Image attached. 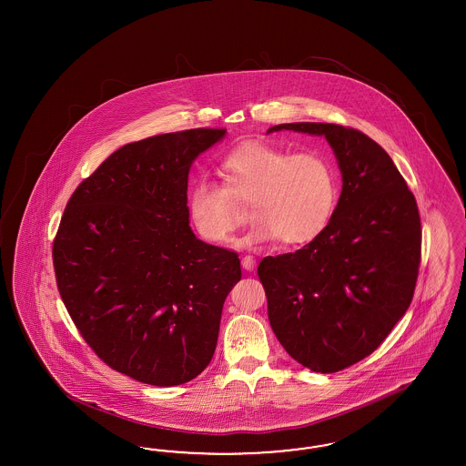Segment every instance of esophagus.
<instances>
[{
  "label": "esophagus",
  "mask_w": 466,
  "mask_h": 466,
  "mask_svg": "<svg viewBox=\"0 0 466 466\" xmlns=\"http://www.w3.org/2000/svg\"><path fill=\"white\" fill-rule=\"evenodd\" d=\"M240 265H242V268L248 269V271H253L256 268V261H254L253 256H244L240 259Z\"/></svg>",
  "instance_id": "34e87169"
}]
</instances>
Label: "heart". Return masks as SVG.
Returning <instances> with one entry per match:
<instances>
[{
	"label": "heart",
	"instance_id": "heart-1",
	"mask_svg": "<svg viewBox=\"0 0 466 466\" xmlns=\"http://www.w3.org/2000/svg\"><path fill=\"white\" fill-rule=\"evenodd\" d=\"M224 186L201 177L187 195V215L208 242L230 239L240 224L230 194L251 201L254 222L242 246L280 239L302 246L319 238L331 222L339 198L337 169L318 152L292 154L271 145H244L222 160Z\"/></svg>",
	"mask_w": 466,
	"mask_h": 466
}]
</instances>
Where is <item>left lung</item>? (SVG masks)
Instances as JSON below:
<instances>
[{"mask_svg":"<svg viewBox=\"0 0 466 466\" xmlns=\"http://www.w3.org/2000/svg\"><path fill=\"white\" fill-rule=\"evenodd\" d=\"M325 137L341 172L325 232L296 253L267 256L258 275L287 353L329 374L366 359L409 309L420 265V215L395 162L367 135L328 123L273 131Z\"/></svg>","mask_w":466,"mask_h":466,"instance_id":"left-lung-1","label":"left lung"}]
</instances>
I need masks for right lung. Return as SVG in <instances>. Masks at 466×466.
Segmentation results:
<instances>
[{
    "instance_id": "1",
    "label": "right lung",
    "mask_w": 466,
    "mask_h": 466,
    "mask_svg": "<svg viewBox=\"0 0 466 466\" xmlns=\"http://www.w3.org/2000/svg\"><path fill=\"white\" fill-rule=\"evenodd\" d=\"M226 129L127 143L71 195L53 246L57 289L100 359L137 381L177 386L212 360L238 254L198 239L187 177Z\"/></svg>"
}]
</instances>
